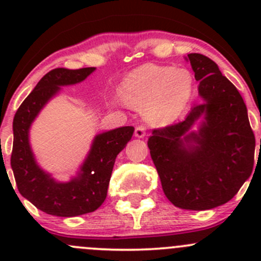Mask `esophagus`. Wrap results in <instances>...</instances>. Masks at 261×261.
<instances>
[{
    "instance_id": "obj_1",
    "label": "esophagus",
    "mask_w": 261,
    "mask_h": 261,
    "mask_svg": "<svg viewBox=\"0 0 261 261\" xmlns=\"http://www.w3.org/2000/svg\"><path fill=\"white\" fill-rule=\"evenodd\" d=\"M145 135H146V128H145V126L139 125L138 127L135 128V136H136V138L141 139V138H144V136H145Z\"/></svg>"
}]
</instances>
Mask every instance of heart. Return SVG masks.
<instances>
[{
  "label": "heart",
  "mask_w": 261,
  "mask_h": 261,
  "mask_svg": "<svg viewBox=\"0 0 261 261\" xmlns=\"http://www.w3.org/2000/svg\"><path fill=\"white\" fill-rule=\"evenodd\" d=\"M193 75L183 68L144 64L121 82L118 93L126 105L143 110L144 117L156 126L179 117L193 92Z\"/></svg>",
  "instance_id": "b5f03b06"
}]
</instances>
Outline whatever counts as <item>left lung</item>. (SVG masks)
I'll return each instance as SVG.
<instances>
[{
	"mask_svg": "<svg viewBox=\"0 0 261 261\" xmlns=\"http://www.w3.org/2000/svg\"><path fill=\"white\" fill-rule=\"evenodd\" d=\"M202 102L180 122L152 130L147 140L167 198L183 210L204 211L233 198L254 167L255 136L245 102L217 64L188 54ZM203 118L200 130L191 126Z\"/></svg>",
	"mask_w": 261,
	"mask_h": 261,
	"instance_id": "left-lung-1",
	"label": "left lung"
}]
</instances>
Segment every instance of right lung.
<instances>
[{
  "instance_id": "right-lung-1",
  "label": "right lung",
  "mask_w": 261,
  "mask_h": 261,
  "mask_svg": "<svg viewBox=\"0 0 261 261\" xmlns=\"http://www.w3.org/2000/svg\"><path fill=\"white\" fill-rule=\"evenodd\" d=\"M96 68H57L46 73L15 114L11 168L18 192L36 208L59 217L93 212L105 202L116 156L131 140L133 126L106 131L94 138L80 173L67 183L53 179L36 163L29 130L36 116L62 86L80 83Z\"/></svg>"
}]
</instances>
